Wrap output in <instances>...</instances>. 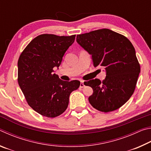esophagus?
I'll use <instances>...</instances> for the list:
<instances>
[{"instance_id": "esophagus-1", "label": "esophagus", "mask_w": 151, "mask_h": 151, "mask_svg": "<svg viewBox=\"0 0 151 151\" xmlns=\"http://www.w3.org/2000/svg\"><path fill=\"white\" fill-rule=\"evenodd\" d=\"M85 86V84H84V81H81V85H80V87L81 88H83Z\"/></svg>"}]
</instances>
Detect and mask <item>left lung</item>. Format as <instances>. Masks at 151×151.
<instances>
[{
  "label": "left lung",
  "mask_w": 151,
  "mask_h": 151,
  "mask_svg": "<svg viewBox=\"0 0 151 151\" xmlns=\"http://www.w3.org/2000/svg\"><path fill=\"white\" fill-rule=\"evenodd\" d=\"M76 42L92 55L94 67L106 70L103 81L95 78L85 84L93 89L89 103L104 112L119 109L133 94L140 72L133 45L126 37L108 29L78 35Z\"/></svg>",
  "instance_id": "obj_1"
}]
</instances>
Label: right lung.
<instances>
[{
	"label": "right lung",
	"mask_w": 151,
	"mask_h": 151,
	"mask_svg": "<svg viewBox=\"0 0 151 151\" xmlns=\"http://www.w3.org/2000/svg\"><path fill=\"white\" fill-rule=\"evenodd\" d=\"M76 35L43 34L30 42L18 60V83L31 108L42 116L55 118L67 109L69 96L80 81H64L53 74L60 66Z\"/></svg>",
	"instance_id": "add662e5"
}]
</instances>
